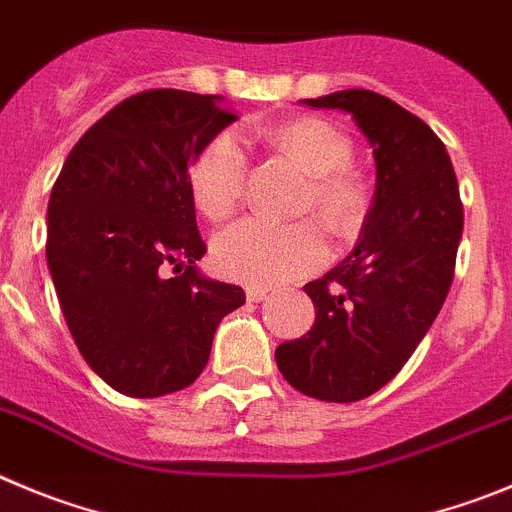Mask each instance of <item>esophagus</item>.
<instances>
[{"instance_id": "esophagus-1", "label": "esophagus", "mask_w": 512, "mask_h": 512, "mask_svg": "<svg viewBox=\"0 0 512 512\" xmlns=\"http://www.w3.org/2000/svg\"><path fill=\"white\" fill-rule=\"evenodd\" d=\"M247 301H252V303H257V301H262V298L267 296V288L265 285H247Z\"/></svg>"}]
</instances>
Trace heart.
<instances>
[{"label":"heart","instance_id":"1","mask_svg":"<svg viewBox=\"0 0 512 512\" xmlns=\"http://www.w3.org/2000/svg\"><path fill=\"white\" fill-rule=\"evenodd\" d=\"M278 153L288 155L308 176L301 211H313L334 234L352 232L365 214V186L347 168L352 145L347 135L319 117H296L250 132ZM191 193L199 211L222 222L245 196L247 153L234 132L211 137L191 165ZM329 257L321 227L311 219L273 224L247 219L219 234L214 262L219 273L250 285H273L313 273Z\"/></svg>","mask_w":512,"mask_h":512}]
</instances>
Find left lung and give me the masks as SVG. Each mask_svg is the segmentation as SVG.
I'll list each match as a JSON object with an SVG mask.
<instances>
[{
    "instance_id": "left-lung-1",
    "label": "left lung",
    "mask_w": 512,
    "mask_h": 512,
    "mask_svg": "<svg viewBox=\"0 0 512 512\" xmlns=\"http://www.w3.org/2000/svg\"><path fill=\"white\" fill-rule=\"evenodd\" d=\"M303 104L352 114L372 147L377 181L357 247L303 285L316 308L311 331L280 344L275 362L298 393L354 403L398 375L439 316L464 211L444 142L416 114L367 89Z\"/></svg>"
}]
</instances>
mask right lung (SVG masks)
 <instances>
[{"label": "right lung", "mask_w": 512, "mask_h": 512, "mask_svg": "<svg viewBox=\"0 0 512 512\" xmlns=\"http://www.w3.org/2000/svg\"><path fill=\"white\" fill-rule=\"evenodd\" d=\"M237 119L222 96L153 89L76 142L48 201V270L78 352L114 390L160 398L204 372L239 285L199 273L188 168ZM173 269L176 276H168Z\"/></svg>", "instance_id": "right-lung-1"}]
</instances>
